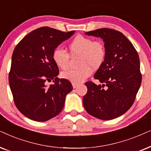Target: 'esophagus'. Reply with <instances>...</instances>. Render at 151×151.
<instances>
[{
  "mask_svg": "<svg viewBox=\"0 0 151 151\" xmlns=\"http://www.w3.org/2000/svg\"><path fill=\"white\" fill-rule=\"evenodd\" d=\"M78 86H79V84L72 83V87H73V88H76L77 87H78Z\"/></svg>",
  "mask_w": 151,
  "mask_h": 151,
  "instance_id": "34e87169",
  "label": "esophagus"
}]
</instances>
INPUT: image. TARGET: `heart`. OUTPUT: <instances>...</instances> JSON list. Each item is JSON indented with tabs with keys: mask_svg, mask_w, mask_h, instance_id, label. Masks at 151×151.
I'll list each match as a JSON object with an SVG mask.
<instances>
[{
	"mask_svg": "<svg viewBox=\"0 0 151 151\" xmlns=\"http://www.w3.org/2000/svg\"><path fill=\"white\" fill-rule=\"evenodd\" d=\"M70 55H80L77 69H70L61 72L64 79L74 83H81L91 75L92 69L97 70L103 64L106 57V47L102 42L89 37L77 36L68 45ZM52 59L58 67L63 70L69 66L70 55L62 48L57 47L52 52Z\"/></svg>",
	"mask_w": 151,
	"mask_h": 151,
	"instance_id": "1",
	"label": "heart"
}]
</instances>
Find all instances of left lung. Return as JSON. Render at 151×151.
Instances as JSON below:
<instances>
[{
  "mask_svg": "<svg viewBox=\"0 0 151 151\" xmlns=\"http://www.w3.org/2000/svg\"><path fill=\"white\" fill-rule=\"evenodd\" d=\"M85 35L103 39L106 57L94 75L101 85L92 81L85 83L88 92L83 98V106L97 119H114L127 112L135 99L142 83L139 58L132 44L120 32L101 28Z\"/></svg>",
  "mask_w": 151,
  "mask_h": 151,
  "instance_id": "obj_1",
  "label": "left lung"
}]
</instances>
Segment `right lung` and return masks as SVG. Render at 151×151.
Masks as SVG:
<instances>
[{
  "instance_id": "right-lung-1",
  "label": "right lung",
  "mask_w": 151,
  "mask_h": 151,
  "mask_svg": "<svg viewBox=\"0 0 151 151\" xmlns=\"http://www.w3.org/2000/svg\"><path fill=\"white\" fill-rule=\"evenodd\" d=\"M75 31L63 32L49 27L33 30L14 50L9 74L15 105L23 115L45 122L59 114L65 96L73 89L68 80L59 79L52 52ZM52 81L49 86L47 82Z\"/></svg>"
}]
</instances>
